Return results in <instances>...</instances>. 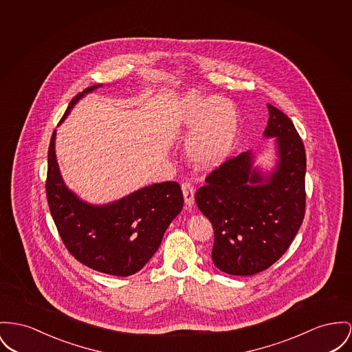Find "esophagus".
Returning <instances> with one entry per match:
<instances>
[{
	"mask_svg": "<svg viewBox=\"0 0 352 352\" xmlns=\"http://www.w3.org/2000/svg\"><path fill=\"white\" fill-rule=\"evenodd\" d=\"M182 190H183V196L186 200V204L188 207H190L195 201V190H193V186L189 182H183L182 183Z\"/></svg>",
	"mask_w": 352,
	"mask_h": 352,
	"instance_id": "obj_1",
	"label": "esophagus"
}]
</instances>
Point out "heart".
<instances>
[{"mask_svg": "<svg viewBox=\"0 0 352 352\" xmlns=\"http://www.w3.org/2000/svg\"><path fill=\"white\" fill-rule=\"evenodd\" d=\"M170 122L187 139L190 163L214 169L232 155L240 135V121L234 105L219 97L188 94L176 101Z\"/></svg>", "mask_w": 352, "mask_h": 352, "instance_id": "heart-1", "label": "heart"}]
</instances>
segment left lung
<instances>
[{
	"mask_svg": "<svg viewBox=\"0 0 352 352\" xmlns=\"http://www.w3.org/2000/svg\"><path fill=\"white\" fill-rule=\"evenodd\" d=\"M264 138H275L278 164L264 175L251 151L212 170L195 200L213 227V264L234 276L271 267L298 234L305 212V151L292 121L267 104Z\"/></svg>",
	"mask_w": 352,
	"mask_h": 352,
	"instance_id": "left-lung-1",
	"label": "left lung"
}]
</instances>
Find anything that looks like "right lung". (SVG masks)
I'll use <instances>...</instances> for the list:
<instances>
[{
    "label": "right lung",
    "mask_w": 352,
    "mask_h": 352,
    "mask_svg": "<svg viewBox=\"0 0 352 352\" xmlns=\"http://www.w3.org/2000/svg\"><path fill=\"white\" fill-rule=\"evenodd\" d=\"M97 84L72 98L61 121ZM56 131L47 151V197L57 231L72 256L94 271L129 276L140 271L159 250L164 232L183 210L176 182L157 183L104 206L81 200L65 186L56 160Z\"/></svg>",
    "instance_id": "1"
}]
</instances>
